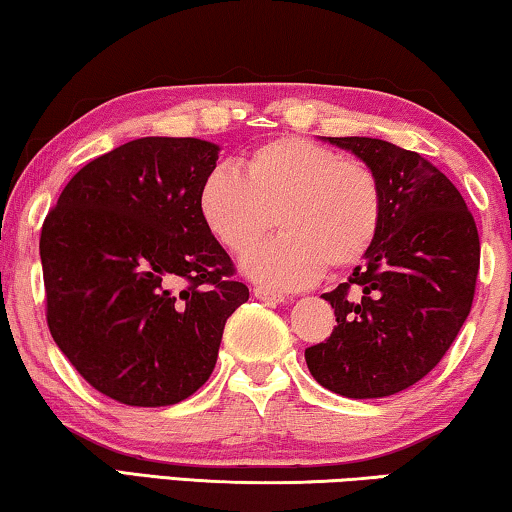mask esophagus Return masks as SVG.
Wrapping results in <instances>:
<instances>
[{
	"label": "esophagus",
	"mask_w": 512,
	"mask_h": 512,
	"mask_svg": "<svg viewBox=\"0 0 512 512\" xmlns=\"http://www.w3.org/2000/svg\"><path fill=\"white\" fill-rule=\"evenodd\" d=\"M254 295H256V300L268 302V305H281V302H286V295L284 293L270 291V288H263V286H256L254 288Z\"/></svg>",
	"instance_id": "esophagus-1"
}]
</instances>
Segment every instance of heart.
I'll return each instance as SVG.
<instances>
[{"instance_id": "heart-1", "label": "heart", "mask_w": 512, "mask_h": 512, "mask_svg": "<svg viewBox=\"0 0 512 512\" xmlns=\"http://www.w3.org/2000/svg\"><path fill=\"white\" fill-rule=\"evenodd\" d=\"M203 224L233 254L256 247L270 228L281 235L251 251L242 270L258 284L295 291L325 265L351 268L379 238L385 196L362 161L305 138H274L242 159V173L221 164L198 191Z\"/></svg>"}]
</instances>
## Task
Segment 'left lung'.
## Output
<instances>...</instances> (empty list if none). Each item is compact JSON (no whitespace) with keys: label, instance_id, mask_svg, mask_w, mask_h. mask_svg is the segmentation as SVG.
<instances>
[{"label":"left lung","instance_id":"1","mask_svg":"<svg viewBox=\"0 0 512 512\" xmlns=\"http://www.w3.org/2000/svg\"><path fill=\"white\" fill-rule=\"evenodd\" d=\"M379 175L374 247L335 291L337 325L305 351L314 379L351 399L390 397L439 365L471 311L478 228L455 184L418 152L379 138H323Z\"/></svg>","mask_w":512,"mask_h":512}]
</instances>
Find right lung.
Here are the masks:
<instances>
[{
  "label": "right lung",
  "mask_w": 512,
  "mask_h": 512,
  "mask_svg": "<svg viewBox=\"0 0 512 512\" xmlns=\"http://www.w3.org/2000/svg\"><path fill=\"white\" fill-rule=\"evenodd\" d=\"M219 145L147 136L80 168L41 228L48 328L78 374L127 406H170L217 365L249 300L198 212Z\"/></svg>",
  "instance_id": "1"
}]
</instances>
